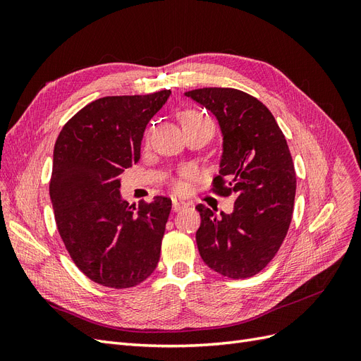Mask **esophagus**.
I'll return each mask as SVG.
<instances>
[{"label":"esophagus","mask_w":361,"mask_h":361,"mask_svg":"<svg viewBox=\"0 0 361 361\" xmlns=\"http://www.w3.org/2000/svg\"><path fill=\"white\" fill-rule=\"evenodd\" d=\"M183 207H187V203H185V202L178 200V199H173L171 200V209H173V212H178V211L183 209Z\"/></svg>","instance_id":"34e87169"}]
</instances>
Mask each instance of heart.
<instances>
[{
	"instance_id": "heart-1",
	"label": "heart",
	"mask_w": 361,
	"mask_h": 361,
	"mask_svg": "<svg viewBox=\"0 0 361 361\" xmlns=\"http://www.w3.org/2000/svg\"><path fill=\"white\" fill-rule=\"evenodd\" d=\"M180 123L183 130H190V129H197V128H207L214 133V122L207 117L204 113L199 110H185L179 114ZM173 190L176 192L182 191V183L180 182H173Z\"/></svg>"
}]
</instances>
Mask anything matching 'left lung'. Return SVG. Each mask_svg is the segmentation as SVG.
Here are the masks:
<instances>
[{
    "label": "left lung",
    "mask_w": 361,
    "mask_h": 361,
    "mask_svg": "<svg viewBox=\"0 0 361 361\" xmlns=\"http://www.w3.org/2000/svg\"><path fill=\"white\" fill-rule=\"evenodd\" d=\"M214 113L223 133L220 174L211 191L235 195L232 214L197 204L195 241L204 264L227 279L256 276L274 259L292 221L297 173L274 116L255 96L204 87L185 93Z\"/></svg>",
    "instance_id": "obj_1"
}]
</instances>
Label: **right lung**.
<instances>
[{
  "label": "right lung",
  "mask_w": 361,
  "mask_h": 361,
  "mask_svg": "<svg viewBox=\"0 0 361 361\" xmlns=\"http://www.w3.org/2000/svg\"><path fill=\"white\" fill-rule=\"evenodd\" d=\"M170 90L106 96L85 105L60 130L54 146L49 195L59 233L85 277L111 289L143 283L155 271L169 197L129 204L118 176L140 159L149 120Z\"/></svg>",
  "instance_id": "1"
}]
</instances>
